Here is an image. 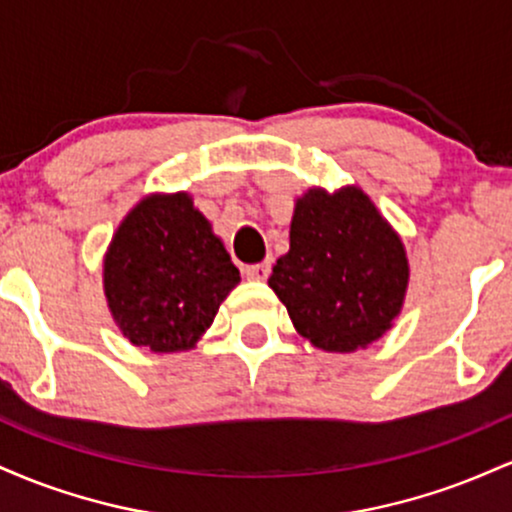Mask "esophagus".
Returning <instances> with one entry per match:
<instances>
[{
    "instance_id": "1",
    "label": "esophagus",
    "mask_w": 512,
    "mask_h": 512,
    "mask_svg": "<svg viewBox=\"0 0 512 512\" xmlns=\"http://www.w3.org/2000/svg\"><path fill=\"white\" fill-rule=\"evenodd\" d=\"M272 272V264L269 262H260V264H250V267L243 269V274L248 276V279H255V281H264Z\"/></svg>"
}]
</instances>
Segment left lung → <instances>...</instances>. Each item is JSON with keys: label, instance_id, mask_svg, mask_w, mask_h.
Listing matches in <instances>:
<instances>
[{"label": "left lung", "instance_id": "8db88e82", "mask_svg": "<svg viewBox=\"0 0 512 512\" xmlns=\"http://www.w3.org/2000/svg\"><path fill=\"white\" fill-rule=\"evenodd\" d=\"M289 238L269 286L301 337L349 354L390 330L407 293L409 262L402 238L366 192L313 187L296 199Z\"/></svg>", "mask_w": 512, "mask_h": 512}]
</instances>
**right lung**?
<instances>
[{"label":"right lung","instance_id":"1","mask_svg":"<svg viewBox=\"0 0 512 512\" xmlns=\"http://www.w3.org/2000/svg\"><path fill=\"white\" fill-rule=\"evenodd\" d=\"M240 272L187 192L149 195L117 226L103 260L115 325L156 354L192 349Z\"/></svg>","mask_w":512,"mask_h":512}]
</instances>
